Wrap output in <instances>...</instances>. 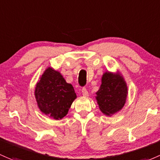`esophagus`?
Segmentation results:
<instances>
[{"instance_id": "esophagus-1", "label": "esophagus", "mask_w": 160, "mask_h": 160, "mask_svg": "<svg viewBox=\"0 0 160 160\" xmlns=\"http://www.w3.org/2000/svg\"><path fill=\"white\" fill-rule=\"evenodd\" d=\"M81 92H82V94H83V96H84V97H88V96H89L88 91H87V88H85V87L82 88Z\"/></svg>"}]
</instances>
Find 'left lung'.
Returning <instances> with one entry per match:
<instances>
[{
  "label": "left lung",
  "mask_w": 160,
  "mask_h": 160,
  "mask_svg": "<svg viewBox=\"0 0 160 160\" xmlns=\"http://www.w3.org/2000/svg\"><path fill=\"white\" fill-rule=\"evenodd\" d=\"M127 86L123 77L117 73L106 72L96 99L102 113L111 116L123 107L127 97Z\"/></svg>",
  "instance_id": "left-lung-1"
}]
</instances>
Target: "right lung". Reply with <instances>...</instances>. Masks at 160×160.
Returning a JSON list of instances; mask_svg holds the SVG:
<instances>
[{
  "label": "right lung",
  "instance_id": "right-lung-1",
  "mask_svg": "<svg viewBox=\"0 0 160 160\" xmlns=\"http://www.w3.org/2000/svg\"><path fill=\"white\" fill-rule=\"evenodd\" d=\"M34 94L40 111L55 120L64 117L77 98L73 86L67 83L60 72L51 67H48L41 76Z\"/></svg>",
  "mask_w": 160,
  "mask_h": 160
}]
</instances>
